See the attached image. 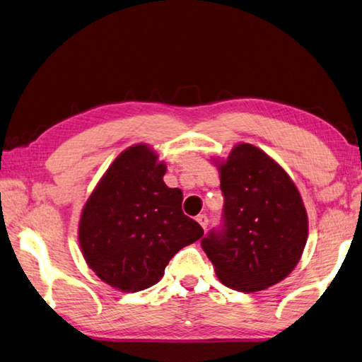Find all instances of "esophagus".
<instances>
[{"label":"esophagus","instance_id":"1","mask_svg":"<svg viewBox=\"0 0 362 362\" xmlns=\"http://www.w3.org/2000/svg\"><path fill=\"white\" fill-rule=\"evenodd\" d=\"M197 222H199V223L202 225L203 230H206L208 223H209V219H208L206 214H200V216H197Z\"/></svg>","mask_w":362,"mask_h":362}]
</instances>
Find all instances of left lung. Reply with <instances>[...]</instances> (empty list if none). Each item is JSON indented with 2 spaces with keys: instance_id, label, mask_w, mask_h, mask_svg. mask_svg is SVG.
Returning <instances> with one entry per match:
<instances>
[{
  "instance_id": "8db88e82",
  "label": "left lung",
  "mask_w": 362,
  "mask_h": 362,
  "mask_svg": "<svg viewBox=\"0 0 362 362\" xmlns=\"http://www.w3.org/2000/svg\"><path fill=\"white\" fill-rule=\"evenodd\" d=\"M222 225L202 240L219 281L238 291H260L287 277L308 241V213L295 182L249 143L219 167Z\"/></svg>"
}]
</instances>
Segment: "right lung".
Returning a JSON list of instances; mask_svg holds the SVG:
<instances>
[{"mask_svg":"<svg viewBox=\"0 0 362 362\" xmlns=\"http://www.w3.org/2000/svg\"><path fill=\"white\" fill-rule=\"evenodd\" d=\"M165 163L146 145L122 151L93 190L78 225L88 266L121 291L158 284L175 254L203 236L182 213L181 189L163 182Z\"/></svg>","mask_w":362,"mask_h":362,"instance_id":"add662e5","label":"right lung"}]
</instances>
